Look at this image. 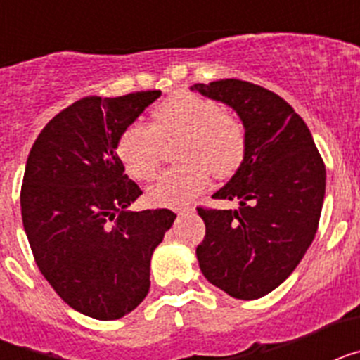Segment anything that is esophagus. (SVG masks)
<instances>
[{"mask_svg":"<svg viewBox=\"0 0 360 360\" xmlns=\"http://www.w3.org/2000/svg\"><path fill=\"white\" fill-rule=\"evenodd\" d=\"M174 211H176V214H184V212L195 211V207H193V205H182V207H176V209H174Z\"/></svg>","mask_w":360,"mask_h":360,"instance_id":"1","label":"esophagus"}]
</instances>
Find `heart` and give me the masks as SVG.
<instances>
[{
    "instance_id": "b5f03b06",
    "label": "heart",
    "mask_w": 360,
    "mask_h": 360,
    "mask_svg": "<svg viewBox=\"0 0 360 360\" xmlns=\"http://www.w3.org/2000/svg\"><path fill=\"white\" fill-rule=\"evenodd\" d=\"M180 136L176 160L149 187L153 205L178 207L209 186L211 171L229 178L240 169L247 153V131L236 115L218 101L195 91H174L153 108V124L131 122L117 139V157L135 180H151L162 158V142Z\"/></svg>"
}]
</instances>
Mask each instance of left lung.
Wrapping results in <instances>:
<instances>
[{
	"mask_svg": "<svg viewBox=\"0 0 360 360\" xmlns=\"http://www.w3.org/2000/svg\"><path fill=\"white\" fill-rule=\"evenodd\" d=\"M229 104L247 131V153L214 200H240L236 211L196 207L205 236L196 247L209 283L236 299H259L294 272L319 225L326 169L294 108L263 86L240 79L195 84Z\"/></svg>",
	"mask_w": 360,
	"mask_h": 360,
	"instance_id": "obj_1",
	"label": "left lung"
}]
</instances>
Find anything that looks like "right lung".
Masks as SVG:
<instances>
[{
	"label": "right lung",
	"instance_id": "1",
	"mask_svg": "<svg viewBox=\"0 0 360 360\" xmlns=\"http://www.w3.org/2000/svg\"><path fill=\"white\" fill-rule=\"evenodd\" d=\"M158 97L81 98L44 126L28 155L21 216L34 259L57 295L94 319H120L144 301L153 250L176 218L169 209H126L142 191L115 148Z\"/></svg>",
	"mask_w": 360,
	"mask_h": 360
}]
</instances>
